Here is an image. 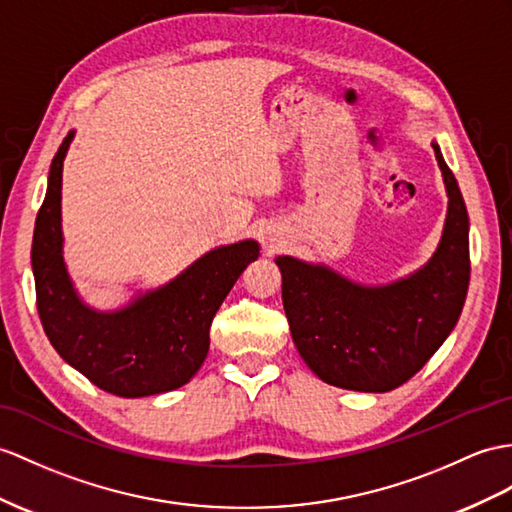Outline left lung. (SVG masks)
I'll return each instance as SVG.
<instances>
[{
    "instance_id": "left-lung-1",
    "label": "left lung",
    "mask_w": 512,
    "mask_h": 512,
    "mask_svg": "<svg viewBox=\"0 0 512 512\" xmlns=\"http://www.w3.org/2000/svg\"><path fill=\"white\" fill-rule=\"evenodd\" d=\"M447 219L430 263L413 276L360 286L323 265L278 256L282 304L304 363L332 386L384 393L408 382L454 330L469 289V217L439 145Z\"/></svg>"
}]
</instances>
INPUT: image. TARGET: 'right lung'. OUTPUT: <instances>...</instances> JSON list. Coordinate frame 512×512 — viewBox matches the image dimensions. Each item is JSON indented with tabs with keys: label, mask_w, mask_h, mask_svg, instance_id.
Returning <instances> with one entry per match:
<instances>
[{
	"label": "right lung",
	"mask_w": 512,
	"mask_h": 512,
	"mask_svg": "<svg viewBox=\"0 0 512 512\" xmlns=\"http://www.w3.org/2000/svg\"><path fill=\"white\" fill-rule=\"evenodd\" d=\"M71 139L73 132L52 160L34 223L32 271L43 330L71 367L112 395L145 397L180 389L202 367L217 310L258 258V243L217 247L167 286L117 313L91 310L73 291L62 263L60 184Z\"/></svg>",
	"instance_id": "obj_1"
}]
</instances>
